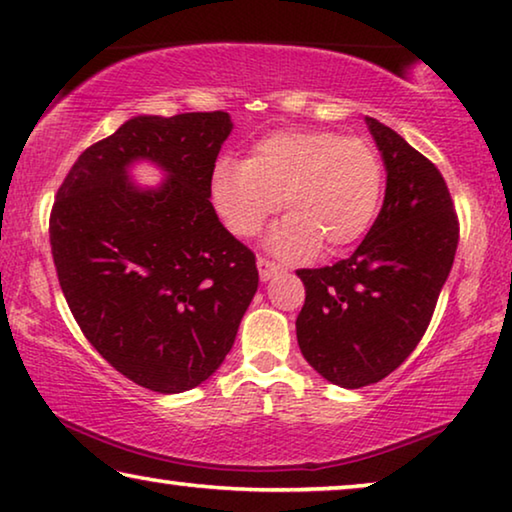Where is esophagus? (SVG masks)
<instances>
[{
    "instance_id": "esophagus-1",
    "label": "esophagus",
    "mask_w": 512,
    "mask_h": 512,
    "mask_svg": "<svg viewBox=\"0 0 512 512\" xmlns=\"http://www.w3.org/2000/svg\"><path fill=\"white\" fill-rule=\"evenodd\" d=\"M257 269H259V278L266 282L269 278L276 276L282 266L273 262V259H269V257H257Z\"/></svg>"
}]
</instances>
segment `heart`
Segmentation results:
<instances>
[{
    "mask_svg": "<svg viewBox=\"0 0 512 512\" xmlns=\"http://www.w3.org/2000/svg\"><path fill=\"white\" fill-rule=\"evenodd\" d=\"M213 200L236 236H255L285 200L289 213L271 236L285 257H305L322 246L349 248L377 216L384 165L363 137L331 131H280L259 140L243 160H220Z\"/></svg>",
    "mask_w": 512,
    "mask_h": 512,
    "instance_id": "1",
    "label": "heart"
}]
</instances>
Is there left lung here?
I'll use <instances>...</instances> for the list:
<instances>
[{
    "label": "left lung",
    "instance_id": "8db88e82",
    "mask_svg": "<svg viewBox=\"0 0 512 512\" xmlns=\"http://www.w3.org/2000/svg\"><path fill=\"white\" fill-rule=\"evenodd\" d=\"M384 156L386 197L356 253L299 269L301 354L342 388L377 384L398 370L430 326L451 273L460 223L437 165L391 128L365 117Z\"/></svg>",
    "mask_w": 512,
    "mask_h": 512
}]
</instances>
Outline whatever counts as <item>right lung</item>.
I'll use <instances>...</instances> for the list:
<instances>
[{
  "label": "right lung",
  "mask_w": 512,
  "mask_h": 512,
  "mask_svg": "<svg viewBox=\"0 0 512 512\" xmlns=\"http://www.w3.org/2000/svg\"><path fill=\"white\" fill-rule=\"evenodd\" d=\"M227 112L135 117L75 160L50 211V246L75 322L114 370L156 393L200 386L257 292L255 253L220 225L211 177ZM171 177L135 189L125 167Z\"/></svg>",
  "instance_id": "right-lung-1"
}]
</instances>
